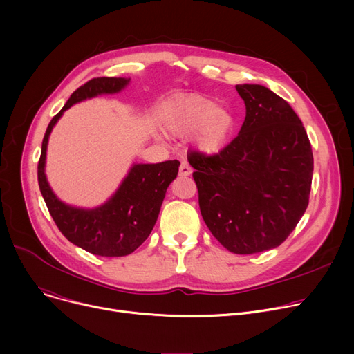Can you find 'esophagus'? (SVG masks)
<instances>
[{
  "label": "esophagus",
  "mask_w": 354,
  "mask_h": 354,
  "mask_svg": "<svg viewBox=\"0 0 354 354\" xmlns=\"http://www.w3.org/2000/svg\"><path fill=\"white\" fill-rule=\"evenodd\" d=\"M191 174H192V167L189 166V163L182 160V163L179 166V175L180 176H189Z\"/></svg>",
  "instance_id": "esophagus-1"
}]
</instances>
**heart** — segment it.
Instances as JSON below:
<instances>
[{
    "instance_id": "heart-1",
    "label": "heart",
    "mask_w": 354,
    "mask_h": 354,
    "mask_svg": "<svg viewBox=\"0 0 354 354\" xmlns=\"http://www.w3.org/2000/svg\"><path fill=\"white\" fill-rule=\"evenodd\" d=\"M165 127L174 136L194 133V143L202 153L214 155L224 147L235 120L230 110L205 97H187L176 102L163 118Z\"/></svg>"
}]
</instances>
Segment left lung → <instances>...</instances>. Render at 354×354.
<instances>
[{"label":"left lung","instance_id":"1","mask_svg":"<svg viewBox=\"0 0 354 354\" xmlns=\"http://www.w3.org/2000/svg\"><path fill=\"white\" fill-rule=\"evenodd\" d=\"M245 103L238 136L216 155L191 152L199 208L212 235L234 254L281 245L304 215L313 152L292 107L261 84H236Z\"/></svg>","mask_w":354,"mask_h":354}]
</instances>
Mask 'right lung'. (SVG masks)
<instances>
[{
  "label": "right lung",
  "instance_id": "right-lung-1",
  "mask_svg": "<svg viewBox=\"0 0 354 354\" xmlns=\"http://www.w3.org/2000/svg\"><path fill=\"white\" fill-rule=\"evenodd\" d=\"M129 83L130 79L126 77H97L74 91L51 119L39 162L40 191L55 225L70 243L102 257L129 255L145 243L156 224L166 189L176 178L180 163H133L116 192L106 202L95 208H80L63 202L51 189L46 175L47 145L53 127L67 109L102 95H115Z\"/></svg>",
  "mask_w": 354,
  "mask_h": 354
}]
</instances>
